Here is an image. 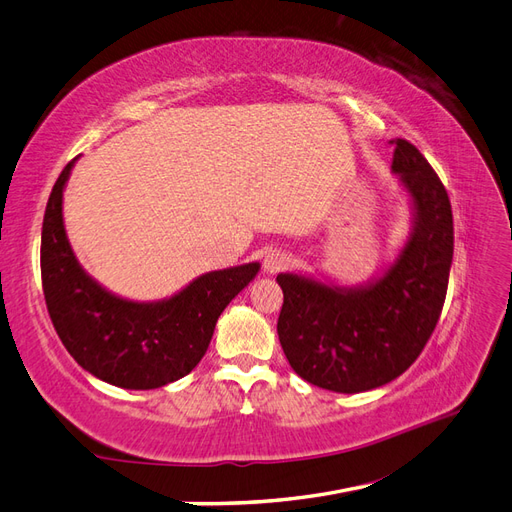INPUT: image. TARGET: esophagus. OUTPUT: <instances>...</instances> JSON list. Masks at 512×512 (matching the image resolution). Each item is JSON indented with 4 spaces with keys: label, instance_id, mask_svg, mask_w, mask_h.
Returning a JSON list of instances; mask_svg holds the SVG:
<instances>
[{
    "label": "esophagus",
    "instance_id": "esophagus-1",
    "mask_svg": "<svg viewBox=\"0 0 512 512\" xmlns=\"http://www.w3.org/2000/svg\"><path fill=\"white\" fill-rule=\"evenodd\" d=\"M290 265V256L282 250H271L267 256H265V271L267 273H277L282 271Z\"/></svg>",
    "mask_w": 512,
    "mask_h": 512
}]
</instances>
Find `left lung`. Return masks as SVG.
Listing matches in <instances>:
<instances>
[{"instance_id": "left-lung-1", "label": "left lung", "mask_w": 512, "mask_h": 512, "mask_svg": "<svg viewBox=\"0 0 512 512\" xmlns=\"http://www.w3.org/2000/svg\"><path fill=\"white\" fill-rule=\"evenodd\" d=\"M395 145L391 170L410 196L412 228L397 258L367 284L337 286L280 273L277 335L309 384L363 393L399 378L436 329L453 262V211L440 177L412 143Z\"/></svg>"}]
</instances>
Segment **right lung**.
Returning a JSON list of instances; mask_svg holds the SVG:
<instances>
[{
    "instance_id": "add662e5",
    "label": "right lung",
    "mask_w": 512,
    "mask_h": 512,
    "mask_svg": "<svg viewBox=\"0 0 512 512\" xmlns=\"http://www.w3.org/2000/svg\"><path fill=\"white\" fill-rule=\"evenodd\" d=\"M76 158L53 185L42 222L46 309L61 344L91 376L119 389L175 382L203 359L226 305L260 271L258 262L209 271L162 301H130L100 286L76 260L64 228V188Z\"/></svg>"
}]
</instances>
